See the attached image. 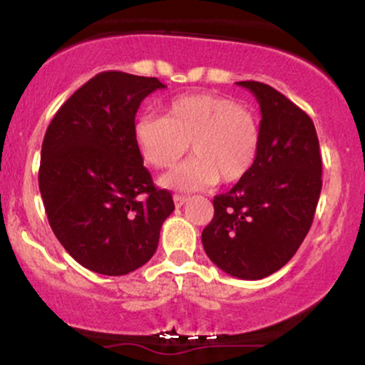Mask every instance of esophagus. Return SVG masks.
I'll list each match as a JSON object with an SVG mask.
<instances>
[{
    "label": "esophagus",
    "mask_w": 365,
    "mask_h": 365,
    "mask_svg": "<svg viewBox=\"0 0 365 365\" xmlns=\"http://www.w3.org/2000/svg\"><path fill=\"white\" fill-rule=\"evenodd\" d=\"M173 202H175V206H177V207H182L183 204L187 202V195H180V194H175V195H173Z\"/></svg>",
    "instance_id": "34e87169"
}]
</instances>
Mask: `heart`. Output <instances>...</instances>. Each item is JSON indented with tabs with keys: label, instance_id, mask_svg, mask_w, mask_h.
Returning a JSON list of instances; mask_svg holds the SVG:
<instances>
[{
	"label": "heart",
	"instance_id": "obj_1",
	"mask_svg": "<svg viewBox=\"0 0 365 365\" xmlns=\"http://www.w3.org/2000/svg\"><path fill=\"white\" fill-rule=\"evenodd\" d=\"M142 159L156 170L175 166L190 144L194 156L161 178V185L199 190L237 183L254 168L261 148L257 116L235 99L185 94L166 104L165 116L142 115L133 127Z\"/></svg>",
	"mask_w": 365,
	"mask_h": 365
}]
</instances>
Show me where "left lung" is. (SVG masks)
Here are the masks:
<instances>
[{
  "label": "left lung",
  "instance_id": "obj_1",
  "mask_svg": "<svg viewBox=\"0 0 365 365\" xmlns=\"http://www.w3.org/2000/svg\"><path fill=\"white\" fill-rule=\"evenodd\" d=\"M237 83L261 106V148L252 171L212 199L215 217L202 245L226 274L261 279L282 269L311 230L322 161L307 113L266 83Z\"/></svg>",
  "mask_w": 365,
  "mask_h": 365
}]
</instances>
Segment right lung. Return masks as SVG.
<instances>
[{
    "mask_svg": "<svg viewBox=\"0 0 365 365\" xmlns=\"http://www.w3.org/2000/svg\"><path fill=\"white\" fill-rule=\"evenodd\" d=\"M165 87L154 77L98 73L46 130L39 190L48 221L66 252L94 273L121 276L144 266L175 209L133 139L140 103Z\"/></svg>",
    "mask_w": 365,
    "mask_h": 365,
    "instance_id": "add662e5",
    "label": "right lung"
}]
</instances>
